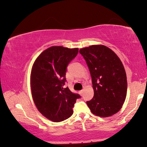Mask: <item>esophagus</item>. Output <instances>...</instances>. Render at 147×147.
Returning a JSON list of instances; mask_svg holds the SVG:
<instances>
[{"instance_id": "1", "label": "esophagus", "mask_w": 147, "mask_h": 147, "mask_svg": "<svg viewBox=\"0 0 147 147\" xmlns=\"http://www.w3.org/2000/svg\"><path fill=\"white\" fill-rule=\"evenodd\" d=\"M83 90H80V95H83Z\"/></svg>"}]
</instances>
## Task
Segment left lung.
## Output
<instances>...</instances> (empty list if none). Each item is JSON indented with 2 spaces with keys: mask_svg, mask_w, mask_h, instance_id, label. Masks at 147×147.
<instances>
[{
  "mask_svg": "<svg viewBox=\"0 0 147 147\" xmlns=\"http://www.w3.org/2000/svg\"><path fill=\"white\" fill-rule=\"evenodd\" d=\"M92 77L94 96L86 104L93 114L106 117L120 110L125 101L127 78L117 55L104 45L80 50Z\"/></svg>",
  "mask_w": 147,
  "mask_h": 147,
  "instance_id": "obj_1",
  "label": "left lung"
}]
</instances>
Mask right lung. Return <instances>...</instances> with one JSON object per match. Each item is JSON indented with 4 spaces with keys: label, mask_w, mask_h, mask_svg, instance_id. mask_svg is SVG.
I'll return each instance as SVG.
<instances>
[{
    "label": "right lung",
    "mask_w": 147,
    "mask_h": 147,
    "mask_svg": "<svg viewBox=\"0 0 147 147\" xmlns=\"http://www.w3.org/2000/svg\"><path fill=\"white\" fill-rule=\"evenodd\" d=\"M78 49L51 47L40 54L33 65L31 89L38 111L45 117L61 122L71 117L73 108L81 96L64 88L69 62L78 54Z\"/></svg>",
    "instance_id": "1"
}]
</instances>
